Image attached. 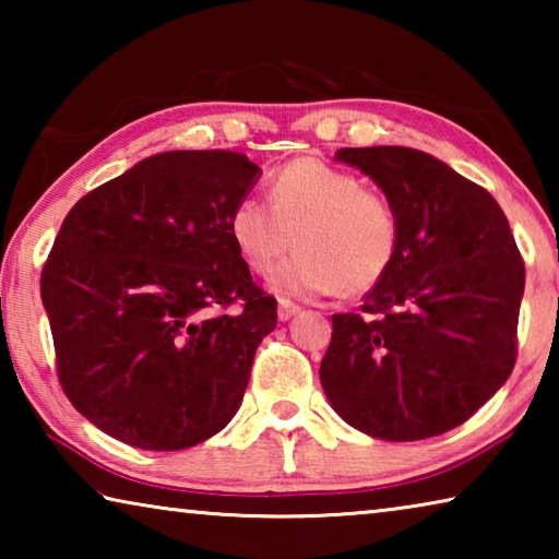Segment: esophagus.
Listing matches in <instances>:
<instances>
[{"instance_id": "34e87169", "label": "esophagus", "mask_w": 559, "mask_h": 559, "mask_svg": "<svg viewBox=\"0 0 559 559\" xmlns=\"http://www.w3.org/2000/svg\"><path fill=\"white\" fill-rule=\"evenodd\" d=\"M298 313H300V306H296V302H290L286 298L278 300V320H283V323L290 320L293 316H298Z\"/></svg>"}]
</instances>
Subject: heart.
I'll return each instance as SVG.
<instances>
[{"label":"heart","mask_w":559,"mask_h":559,"mask_svg":"<svg viewBox=\"0 0 559 559\" xmlns=\"http://www.w3.org/2000/svg\"><path fill=\"white\" fill-rule=\"evenodd\" d=\"M271 204L243 197L229 214L236 253L253 273H269L296 239L298 251L273 271L283 296H345L372 290L394 266L402 222L384 194L362 177L302 157L271 177Z\"/></svg>","instance_id":"b5f03b06"}]
</instances>
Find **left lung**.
<instances>
[{
    "label": "left lung",
    "mask_w": 559,
    "mask_h": 559,
    "mask_svg": "<svg viewBox=\"0 0 559 559\" xmlns=\"http://www.w3.org/2000/svg\"><path fill=\"white\" fill-rule=\"evenodd\" d=\"M396 206L402 243L357 313L333 316L320 382L333 409L384 441L459 427L513 372L525 263L484 187L421 150L343 147Z\"/></svg>",
    "instance_id": "8db88e82"
}]
</instances>
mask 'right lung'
Segmentation results:
<instances>
[{"instance_id":"1","label":"right lung","mask_w":559,"mask_h":559,"mask_svg":"<svg viewBox=\"0 0 559 559\" xmlns=\"http://www.w3.org/2000/svg\"><path fill=\"white\" fill-rule=\"evenodd\" d=\"M259 173L229 150H173L96 187L63 219L41 271L56 370L108 437L179 451L239 409L278 318L229 236Z\"/></svg>"}]
</instances>
